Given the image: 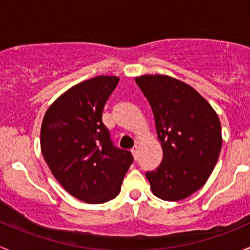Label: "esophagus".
<instances>
[{"label":"esophagus","mask_w":250,"mask_h":250,"mask_svg":"<svg viewBox=\"0 0 250 250\" xmlns=\"http://www.w3.org/2000/svg\"><path fill=\"white\" fill-rule=\"evenodd\" d=\"M131 153H132L133 158L137 159V158H138V146H133L132 150H131Z\"/></svg>","instance_id":"esophagus-1"}]
</instances>
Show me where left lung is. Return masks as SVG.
I'll use <instances>...</instances> for the list:
<instances>
[{
  "label": "left lung",
  "instance_id": "obj_1",
  "mask_svg": "<svg viewBox=\"0 0 250 250\" xmlns=\"http://www.w3.org/2000/svg\"><path fill=\"white\" fill-rule=\"evenodd\" d=\"M153 109L164 158L146 172L150 189L165 201L187 199L205 185L221 150V125L212 106L190 85L165 74L136 77Z\"/></svg>",
  "mask_w": 250,
  "mask_h": 250
}]
</instances>
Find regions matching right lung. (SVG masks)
<instances>
[{"label":"right lung","instance_id":"1","mask_svg":"<svg viewBox=\"0 0 250 250\" xmlns=\"http://www.w3.org/2000/svg\"><path fill=\"white\" fill-rule=\"evenodd\" d=\"M119 77L99 76L63 92L45 112L41 127L43 158L61 187L86 203L120 192L132 154L117 148L102 112Z\"/></svg>","mask_w":250,"mask_h":250}]
</instances>
